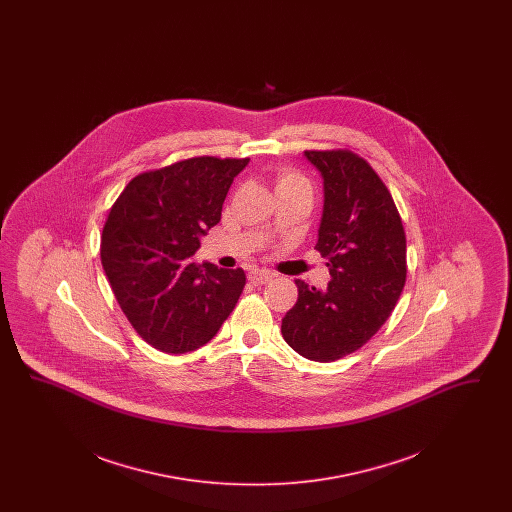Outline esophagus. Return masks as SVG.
<instances>
[{"mask_svg": "<svg viewBox=\"0 0 512 512\" xmlns=\"http://www.w3.org/2000/svg\"><path fill=\"white\" fill-rule=\"evenodd\" d=\"M247 278H249V282H251L253 286H261V284H267V282H270V280L274 278V274H272V272H268V270L253 268V270L247 274Z\"/></svg>", "mask_w": 512, "mask_h": 512, "instance_id": "obj_1", "label": "esophagus"}]
</instances>
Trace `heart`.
<instances>
[{
  "label": "heart",
  "mask_w": 512,
  "mask_h": 512,
  "mask_svg": "<svg viewBox=\"0 0 512 512\" xmlns=\"http://www.w3.org/2000/svg\"><path fill=\"white\" fill-rule=\"evenodd\" d=\"M286 184H305V180L295 172H282L278 178V186H286Z\"/></svg>",
  "instance_id": "b5f03b06"
}]
</instances>
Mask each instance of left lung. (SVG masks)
<instances>
[{"mask_svg":"<svg viewBox=\"0 0 512 512\" xmlns=\"http://www.w3.org/2000/svg\"><path fill=\"white\" fill-rule=\"evenodd\" d=\"M324 182L318 253L326 290L297 284V301L282 318V336L305 359L332 363L357 351L388 317L407 278V240L397 207L363 157L305 151Z\"/></svg>","mask_w":512,"mask_h":512,"instance_id":"1","label":"left lung"}]
</instances>
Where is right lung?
I'll return each instance as SVG.
<instances>
[{
	"label": "right lung",
	"mask_w": 512,
	"mask_h": 512,
	"mask_svg": "<svg viewBox=\"0 0 512 512\" xmlns=\"http://www.w3.org/2000/svg\"><path fill=\"white\" fill-rule=\"evenodd\" d=\"M247 163L205 155L142 172L111 207L101 265L122 313L163 353L213 340L244 292L242 268L197 265L192 257Z\"/></svg>",
	"instance_id": "obj_1"
}]
</instances>
